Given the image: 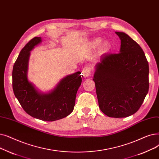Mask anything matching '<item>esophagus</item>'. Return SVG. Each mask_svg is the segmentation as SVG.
Here are the masks:
<instances>
[{
	"instance_id": "esophagus-1",
	"label": "esophagus",
	"mask_w": 159,
	"mask_h": 159,
	"mask_svg": "<svg viewBox=\"0 0 159 159\" xmlns=\"http://www.w3.org/2000/svg\"><path fill=\"white\" fill-rule=\"evenodd\" d=\"M82 75L85 78L89 77V75H90V69L89 67L84 68V69L82 70Z\"/></svg>"
}]
</instances>
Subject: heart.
Wrapping results in <instances>:
<instances>
[{
  "instance_id": "heart-1",
  "label": "heart",
  "mask_w": 159,
  "mask_h": 159,
  "mask_svg": "<svg viewBox=\"0 0 159 159\" xmlns=\"http://www.w3.org/2000/svg\"><path fill=\"white\" fill-rule=\"evenodd\" d=\"M102 41V39L100 38H95L90 43V47L93 48H96L99 46ZM111 47V44L108 41H104L100 46L99 48V53L100 54H103L109 51Z\"/></svg>"
}]
</instances>
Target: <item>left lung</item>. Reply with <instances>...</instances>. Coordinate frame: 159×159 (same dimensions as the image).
I'll return each mask as SVG.
<instances>
[{
	"mask_svg": "<svg viewBox=\"0 0 159 159\" xmlns=\"http://www.w3.org/2000/svg\"><path fill=\"white\" fill-rule=\"evenodd\" d=\"M120 53L105 54L95 66L93 80L100 110L109 117L124 118L137 112L149 90V65L140 45L124 32Z\"/></svg>",
	"mask_w": 159,
	"mask_h": 159,
	"instance_id": "obj_1",
	"label": "left lung"
}]
</instances>
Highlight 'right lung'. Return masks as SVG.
<instances>
[{"label":"right lung","instance_id":"add662e5","mask_svg":"<svg viewBox=\"0 0 159 159\" xmlns=\"http://www.w3.org/2000/svg\"><path fill=\"white\" fill-rule=\"evenodd\" d=\"M41 42V37H35L20 52L13 68V90L22 107L29 115L53 122L67 116L73 111L76 93L81 84V73L67 75L48 93L39 91L29 81L28 70L30 52Z\"/></svg>","mask_w":159,"mask_h":159}]
</instances>
